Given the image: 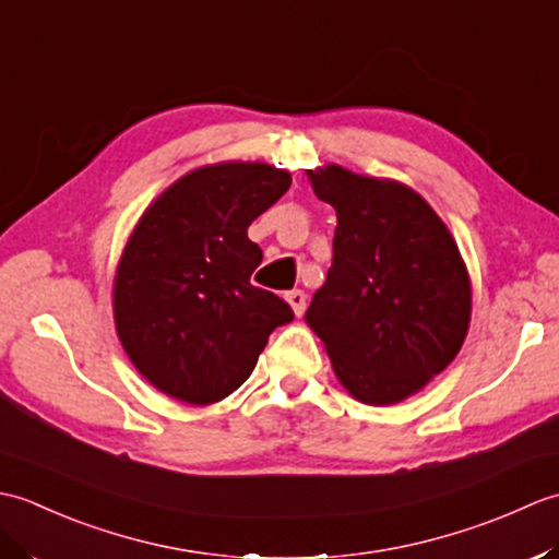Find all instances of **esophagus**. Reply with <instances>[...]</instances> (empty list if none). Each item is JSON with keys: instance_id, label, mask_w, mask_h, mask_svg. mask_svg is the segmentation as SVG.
Instances as JSON below:
<instances>
[{"instance_id": "1", "label": "esophagus", "mask_w": 559, "mask_h": 559, "mask_svg": "<svg viewBox=\"0 0 559 559\" xmlns=\"http://www.w3.org/2000/svg\"><path fill=\"white\" fill-rule=\"evenodd\" d=\"M286 300L293 307V312L298 314V317H302L305 305H307V295L302 290H290V293H286Z\"/></svg>"}]
</instances>
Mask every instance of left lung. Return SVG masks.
I'll return each mask as SVG.
<instances>
[{
	"label": "left lung",
	"instance_id": "8db88e82",
	"mask_svg": "<svg viewBox=\"0 0 559 559\" xmlns=\"http://www.w3.org/2000/svg\"><path fill=\"white\" fill-rule=\"evenodd\" d=\"M336 209L334 261L305 319L353 399H408L456 358L471 324V278L427 201L341 165L307 173Z\"/></svg>",
	"mask_w": 559,
	"mask_h": 559
}]
</instances>
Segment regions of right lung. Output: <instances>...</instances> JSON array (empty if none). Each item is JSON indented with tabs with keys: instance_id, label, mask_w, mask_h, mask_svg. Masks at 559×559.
<instances>
[{
	"instance_id": "add662e5",
	"label": "right lung",
	"mask_w": 559,
	"mask_h": 559,
	"mask_svg": "<svg viewBox=\"0 0 559 559\" xmlns=\"http://www.w3.org/2000/svg\"><path fill=\"white\" fill-rule=\"evenodd\" d=\"M288 187L290 173L276 165H204L139 218L115 273V326L129 360L163 394L192 406L230 396L271 331L293 322L288 302L249 283L261 249L247 237Z\"/></svg>"
}]
</instances>
